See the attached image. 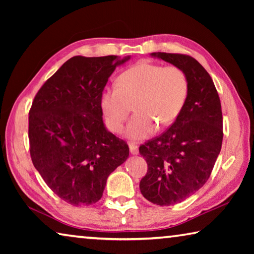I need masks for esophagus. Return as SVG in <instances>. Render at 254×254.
<instances>
[{
	"label": "esophagus",
	"instance_id": "obj_1",
	"mask_svg": "<svg viewBox=\"0 0 254 254\" xmlns=\"http://www.w3.org/2000/svg\"><path fill=\"white\" fill-rule=\"evenodd\" d=\"M130 152H131V154H133V156H136V154L139 153V149H137L136 145L130 144Z\"/></svg>",
	"mask_w": 254,
	"mask_h": 254
}]
</instances>
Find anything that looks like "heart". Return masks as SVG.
<instances>
[{
  "label": "heart",
  "mask_w": 254,
  "mask_h": 254,
  "mask_svg": "<svg viewBox=\"0 0 254 254\" xmlns=\"http://www.w3.org/2000/svg\"><path fill=\"white\" fill-rule=\"evenodd\" d=\"M188 78L179 67L142 63L122 72L118 86L106 87L101 106L113 132L123 128L132 109L126 135L132 141L151 136L158 126L173 124L182 113L188 95Z\"/></svg>",
  "instance_id": "obj_1"
}]
</instances>
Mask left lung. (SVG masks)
<instances>
[{"label": "left lung", "instance_id": "obj_1", "mask_svg": "<svg viewBox=\"0 0 254 254\" xmlns=\"http://www.w3.org/2000/svg\"><path fill=\"white\" fill-rule=\"evenodd\" d=\"M151 56L183 69L189 85L175 123L139 148L148 163L140 182L141 194L153 204L169 206L195 194L208 180L221 152L223 117L212 77L196 59L182 54Z\"/></svg>", "mask_w": 254, "mask_h": 254}]
</instances>
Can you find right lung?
Wrapping results in <instances>:
<instances>
[{
	"mask_svg": "<svg viewBox=\"0 0 254 254\" xmlns=\"http://www.w3.org/2000/svg\"><path fill=\"white\" fill-rule=\"evenodd\" d=\"M130 56H75L42 85L29 112L30 154L48 187L74 206L102 198L107 177L128 147L103 122L101 96Z\"/></svg>",
	"mask_w": 254,
	"mask_h": 254,
	"instance_id": "add662e5",
	"label": "right lung"
}]
</instances>
